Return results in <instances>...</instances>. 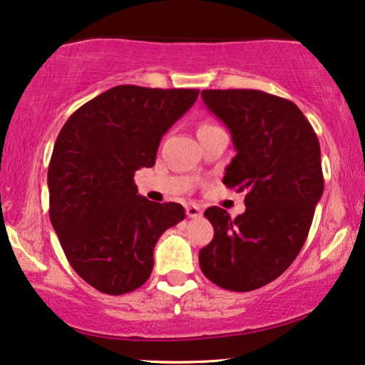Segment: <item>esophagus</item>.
Listing matches in <instances>:
<instances>
[{
  "label": "esophagus",
  "instance_id": "1",
  "mask_svg": "<svg viewBox=\"0 0 365 365\" xmlns=\"http://www.w3.org/2000/svg\"><path fill=\"white\" fill-rule=\"evenodd\" d=\"M187 215L190 219H197V217H202V207H198L195 204H190L187 207Z\"/></svg>",
  "mask_w": 365,
  "mask_h": 365
}]
</instances>
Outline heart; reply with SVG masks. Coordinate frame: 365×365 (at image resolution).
Returning <instances> with one entry per match:
<instances>
[{
  "label": "heart",
  "mask_w": 365,
  "mask_h": 365,
  "mask_svg": "<svg viewBox=\"0 0 365 365\" xmlns=\"http://www.w3.org/2000/svg\"><path fill=\"white\" fill-rule=\"evenodd\" d=\"M210 126H215V124H210V123H202L200 126H198V129H204V128H210Z\"/></svg>",
  "instance_id": "obj_1"
}]
</instances>
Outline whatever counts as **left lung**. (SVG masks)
I'll return each mask as SVG.
<instances>
[{"instance_id": "obj_1", "label": "left lung", "mask_w": 365, "mask_h": 365, "mask_svg": "<svg viewBox=\"0 0 365 365\" xmlns=\"http://www.w3.org/2000/svg\"><path fill=\"white\" fill-rule=\"evenodd\" d=\"M202 99L232 136L237 153L224 185L246 192V212L205 210L214 239L198 262L220 288L252 292L283 274L307 241L324 193L320 143L288 99L256 89H205Z\"/></svg>"}]
</instances>
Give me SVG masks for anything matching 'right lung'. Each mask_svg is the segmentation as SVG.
I'll return each instance as SVG.
<instances>
[{"instance_id": "add662e5", "label": "right lung", "mask_w": 365, "mask_h": 365, "mask_svg": "<svg viewBox=\"0 0 365 365\" xmlns=\"http://www.w3.org/2000/svg\"><path fill=\"white\" fill-rule=\"evenodd\" d=\"M198 92L116 86L60 129L47 175L50 220L73 271L101 293L145 284L155 244L185 219L180 204L138 195L135 173L153 167L161 136Z\"/></svg>"}]
</instances>
